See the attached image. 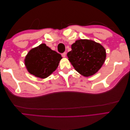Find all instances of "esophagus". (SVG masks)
Returning a JSON list of instances; mask_svg holds the SVG:
<instances>
[{"label":"esophagus","instance_id":"34e87169","mask_svg":"<svg viewBox=\"0 0 130 130\" xmlns=\"http://www.w3.org/2000/svg\"><path fill=\"white\" fill-rule=\"evenodd\" d=\"M62 56L63 57H66V53H63V54H62Z\"/></svg>","mask_w":130,"mask_h":130}]
</instances>
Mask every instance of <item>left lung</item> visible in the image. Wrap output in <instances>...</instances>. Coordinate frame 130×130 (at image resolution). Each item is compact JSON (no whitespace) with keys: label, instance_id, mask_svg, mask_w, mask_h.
Wrapping results in <instances>:
<instances>
[{"label":"left lung","instance_id":"8db88e82","mask_svg":"<svg viewBox=\"0 0 130 130\" xmlns=\"http://www.w3.org/2000/svg\"><path fill=\"white\" fill-rule=\"evenodd\" d=\"M68 53V60L74 69L85 77L96 74L106 60V52L100 43L90 40H78L71 46Z\"/></svg>","mask_w":130,"mask_h":130}]
</instances>
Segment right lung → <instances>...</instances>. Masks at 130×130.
Instances as JSON below:
<instances>
[{"mask_svg":"<svg viewBox=\"0 0 130 130\" xmlns=\"http://www.w3.org/2000/svg\"><path fill=\"white\" fill-rule=\"evenodd\" d=\"M62 58L60 54L42 43L29 51L25 57L24 64L30 74L45 78L55 71Z\"/></svg>","mask_w":130,"mask_h":130,"instance_id":"1","label":"right lung"}]
</instances>
